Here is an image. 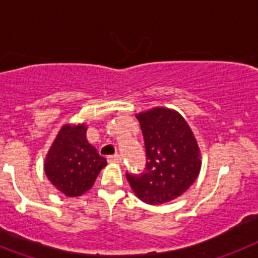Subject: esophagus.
<instances>
[{
    "mask_svg": "<svg viewBox=\"0 0 258 258\" xmlns=\"http://www.w3.org/2000/svg\"><path fill=\"white\" fill-rule=\"evenodd\" d=\"M107 161L109 162H120L122 161V157H120V155L115 153V155L109 156V157H107Z\"/></svg>",
    "mask_w": 258,
    "mask_h": 258,
    "instance_id": "obj_1",
    "label": "esophagus"
}]
</instances>
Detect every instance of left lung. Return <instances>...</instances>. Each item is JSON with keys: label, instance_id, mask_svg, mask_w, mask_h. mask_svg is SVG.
<instances>
[{"label": "left lung", "instance_id": "obj_1", "mask_svg": "<svg viewBox=\"0 0 258 258\" xmlns=\"http://www.w3.org/2000/svg\"><path fill=\"white\" fill-rule=\"evenodd\" d=\"M146 148V168L125 173L136 197L149 205L177 198L189 189L201 169L199 148L189 124L178 112L156 107L136 115Z\"/></svg>", "mask_w": 258, "mask_h": 258}]
</instances>
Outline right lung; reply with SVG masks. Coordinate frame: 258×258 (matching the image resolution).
<instances>
[{
    "label": "right lung",
    "instance_id": "obj_1",
    "mask_svg": "<svg viewBox=\"0 0 258 258\" xmlns=\"http://www.w3.org/2000/svg\"><path fill=\"white\" fill-rule=\"evenodd\" d=\"M107 161L86 139V127L66 124L45 159L48 179L67 197L88 191Z\"/></svg>",
    "mask_w": 258,
    "mask_h": 258
}]
</instances>
